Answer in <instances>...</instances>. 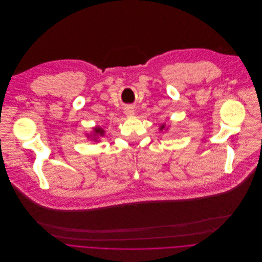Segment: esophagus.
<instances>
[{"label": "esophagus", "instance_id": "1", "mask_svg": "<svg viewBox=\"0 0 262 262\" xmlns=\"http://www.w3.org/2000/svg\"><path fill=\"white\" fill-rule=\"evenodd\" d=\"M125 114L127 115V116H133L134 115V108L132 107V106H127V107H125Z\"/></svg>", "mask_w": 262, "mask_h": 262}]
</instances>
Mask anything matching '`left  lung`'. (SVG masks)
Returning a JSON list of instances; mask_svg holds the SVG:
<instances>
[{
	"label": "left lung",
	"mask_w": 262,
	"mask_h": 262,
	"mask_svg": "<svg viewBox=\"0 0 262 262\" xmlns=\"http://www.w3.org/2000/svg\"><path fill=\"white\" fill-rule=\"evenodd\" d=\"M160 129H161V130H162V129H164V125H162V126H161V128H160Z\"/></svg>",
	"instance_id": "obj_1"
}]
</instances>
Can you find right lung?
Masks as SVG:
<instances>
[{
    "label": "right lung",
    "instance_id": "1",
    "mask_svg": "<svg viewBox=\"0 0 262 262\" xmlns=\"http://www.w3.org/2000/svg\"><path fill=\"white\" fill-rule=\"evenodd\" d=\"M94 131H95V136H103L104 135V130L101 128L97 127L94 129ZM94 139H97V137H95Z\"/></svg>",
    "mask_w": 262,
    "mask_h": 262
}]
</instances>
